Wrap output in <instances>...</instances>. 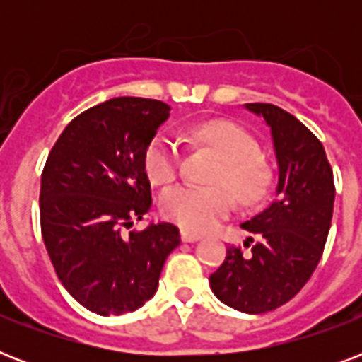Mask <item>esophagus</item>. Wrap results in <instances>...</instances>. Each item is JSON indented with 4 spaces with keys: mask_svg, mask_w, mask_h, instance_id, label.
<instances>
[{
    "mask_svg": "<svg viewBox=\"0 0 362 362\" xmlns=\"http://www.w3.org/2000/svg\"><path fill=\"white\" fill-rule=\"evenodd\" d=\"M180 237H182V242H195L199 240V235L197 233H192V231H186V229H182L180 231Z\"/></svg>",
    "mask_w": 362,
    "mask_h": 362,
    "instance_id": "obj_1",
    "label": "esophagus"
}]
</instances>
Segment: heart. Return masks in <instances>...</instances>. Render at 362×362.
<instances>
[{
	"label": "heart",
	"mask_w": 362,
	"mask_h": 362,
	"mask_svg": "<svg viewBox=\"0 0 362 362\" xmlns=\"http://www.w3.org/2000/svg\"><path fill=\"white\" fill-rule=\"evenodd\" d=\"M192 136L212 148L221 163L212 175L218 186L182 184L165 189L159 209L167 220L187 231H209L233 210V192L238 203L255 204L272 184V169L261 156L257 139L240 125L227 120H209L195 125ZM144 173L156 186H167L180 173V144L170 135H156L144 150Z\"/></svg>",
	"instance_id": "1"
}]
</instances>
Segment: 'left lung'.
I'll return each mask as SVG.
<instances>
[{"label": "left lung", "instance_id": "left-lung-1", "mask_svg": "<svg viewBox=\"0 0 362 362\" xmlns=\"http://www.w3.org/2000/svg\"><path fill=\"white\" fill-rule=\"evenodd\" d=\"M246 109L270 125L280 178L274 201L242 223L256 237L252 250L227 247L210 287L238 312L264 314L291 300L320 263L331 229L334 178L325 148L303 122L270 103H246Z\"/></svg>", "mask_w": 362, "mask_h": 362}]
</instances>
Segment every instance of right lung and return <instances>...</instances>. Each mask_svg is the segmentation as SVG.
I'll return each instance as SVG.
<instances>
[{
	"mask_svg": "<svg viewBox=\"0 0 362 362\" xmlns=\"http://www.w3.org/2000/svg\"><path fill=\"white\" fill-rule=\"evenodd\" d=\"M170 107L115 98L67 124L41 175V235L59 281L90 312L122 315L158 289L173 223L129 229L152 206L144 150Z\"/></svg>",
	"mask_w": 362,
	"mask_h": 362,
	"instance_id": "add662e5",
	"label": "right lung"
}]
</instances>
